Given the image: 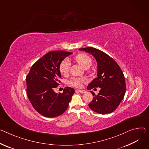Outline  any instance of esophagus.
Returning a JSON list of instances; mask_svg holds the SVG:
<instances>
[{"label":"esophagus","instance_id":"1","mask_svg":"<svg viewBox=\"0 0 149 149\" xmlns=\"http://www.w3.org/2000/svg\"><path fill=\"white\" fill-rule=\"evenodd\" d=\"M76 91H78L81 93H86V90H77Z\"/></svg>","mask_w":149,"mask_h":149}]
</instances>
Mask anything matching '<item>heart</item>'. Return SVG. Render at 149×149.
<instances>
[{
    "mask_svg": "<svg viewBox=\"0 0 149 149\" xmlns=\"http://www.w3.org/2000/svg\"><path fill=\"white\" fill-rule=\"evenodd\" d=\"M74 60L81 66L84 69H87L91 65L93 61L91 58L86 54L79 53L74 57ZM70 69V64L68 61L65 59L62 61L59 66V70L61 74L66 75ZM85 78L83 77H72L69 80L68 84L74 87L79 88L82 86V84L85 82Z\"/></svg>",
    "mask_w": 149,
    "mask_h": 149,
    "instance_id": "heart-1",
    "label": "heart"
}]
</instances>
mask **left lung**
<instances>
[{"mask_svg":"<svg viewBox=\"0 0 149 149\" xmlns=\"http://www.w3.org/2000/svg\"><path fill=\"white\" fill-rule=\"evenodd\" d=\"M79 50L90 53L96 58L98 65L97 77L88 84L87 89L99 87L100 90L97 95L91 91L93 98L88 104L89 107L100 114L113 112L125 93V80L123 71L112 58L99 49L88 47Z\"/></svg>","mask_w":149,"mask_h":149,"instance_id":"8db88e82","label":"left lung"}]
</instances>
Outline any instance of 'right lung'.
Listing matches in <instances>:
<instances>
[{"instance_id":"add662e5","label":"right lung","mask_w":149,"mask_h":149,"mask_svg":"<svg viewBox=\"0 0 149 149\" xmlns=\"http://www.w3.org/2000/svg\"><path fill=\"white\" fill-rule=\"evenodd\" d=\"M71 53L63 50L47 53L32 65L26 77L28 98L34 109L44 116H60L68 107L74 89L66 87L62 93L54 90L61 82L59 65Z\"/></svg>"}]
</instances>
